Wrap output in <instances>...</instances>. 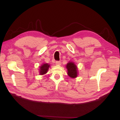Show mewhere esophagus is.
<instances>
[{"mask_svg":"<svg viewBox=\"0 0 120 120\" xmlns=\"http://www.w3.org/2000/svg\"><path fill=\"white\" fill-rule=\"evenodd\" d=\"M56 65H60L61 64V62L59 61H56Z\"/></svg>","mask_w":120,"mask_h":120,"instance_id":"34e87169","label":"esophagus"}]
</instances>
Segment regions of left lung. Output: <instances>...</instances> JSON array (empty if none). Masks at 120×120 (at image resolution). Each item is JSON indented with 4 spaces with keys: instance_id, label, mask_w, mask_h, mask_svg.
<instances>
[{
    "instance_id": "left-lung-1",
    "label": "left lung",
    "mask_w": 120,
    "mask_h": 120,
    "mask_svg": "<svg viewBox=\"0 0 120 120\" xmlns=\"http://www.w3.org/2000/svg\"><path fill=\"white\" fill-rule=\"evenodd\" d=\"M68 70V74L71 78H75L77 76V67L72 62L68 63L66 66Z\"/></svg>"
}]
</instances>
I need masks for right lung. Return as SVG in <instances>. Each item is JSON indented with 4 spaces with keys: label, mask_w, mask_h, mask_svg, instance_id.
Wrapping results in <instances>:
<instances>
[{
    "label": "right lung",
    "mask_w": 120,
    "mask_h": 120,
    "mask_svg": "<svg viewBox=\"0 0 120 120\" xmlns=\"http://www.w3.org/2000/svg\"><path fill=\"white\" fill-rule=\"evenodd\" d=\"M49 65L47 63H45V64H43L42 65H41L40 68V75H43L45 74L47 72V71L48 70V68H49Z\"/></svg>",
    "instance_id": "add662e5"
}]
</instances>
